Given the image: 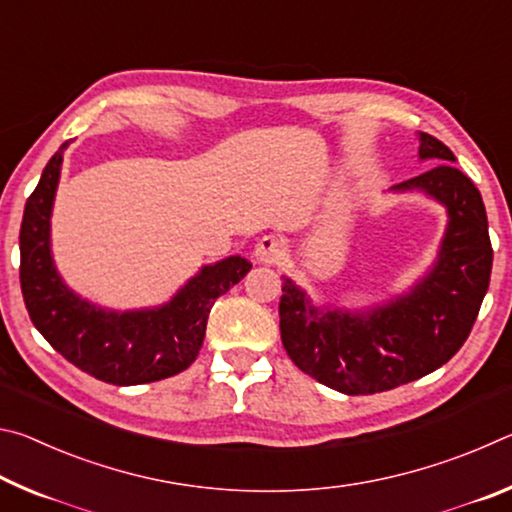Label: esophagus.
Masks as SVG:
<instances>
[{
  "label": "esophagus",
  "mask_w": 512,
  "mask_h": 512,
  "mask_svg": "<svg viewBox=\"0 0 512 512\" xmlns=\"http://www.w3.org/2000/svg\"><path fill=\"white\" fill-rule=\"evenodd\" d=\"M284 255H287V246H284V241L280 237H273V235H266L257 241L255 246V259L259 264H266V266H275L280 264Z\"/></svg>",
  "instance_id": "esophagus-1"
}]
</instances>
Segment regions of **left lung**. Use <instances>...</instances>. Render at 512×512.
I'll return each instance as SVG.
<instances>
[{
	"mask_svg": "<svg viewBox=\"0 0 512 512\" xmlns=\"http://www.w3.org/2000/svg\"><path fill=\"white\" fill-rule=\"evenodd\" d=\"M420 160L436 167L395 185L447 207V230L431 271L415 287L368 311L318 309L289 277L282 282L280 334L291 361L345 395L384 393L438 370L461 350L490 284L492 246L485 205L454 153L420 133Z\"/></svg>",
	"mask_w": 512,
	"mask_h": 512,
	"instance_id": "left-lung-1",
	"label": "left lung"
}]
</instances>
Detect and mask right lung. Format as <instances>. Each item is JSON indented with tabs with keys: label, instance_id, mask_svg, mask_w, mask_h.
I'll return each instance as SVG.
<instances>
[{
	"label": "right lung",
	"instance_id": "obj_1",
	"mask_svg": "<svg viewBox=\"0 0 512 512\" xmlns=\"http://www.w3.org/2000/svg\"><path fill=\"white\" fill-rule=\"evenodd\" d=\"M69 142L60 144L27 198L20 228V284L31 323L51 348L94 379L115 386L178 375L198 357L214 300L253 268L232 255L203 266L162 307L108 311L76 296L60 280L49 248V219Z\"/></svg>",
	"mask_w": 512,
	"mask_h": 512
}]
</instances>
